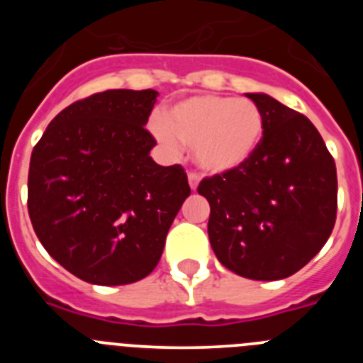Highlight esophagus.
I'll return each instance as SVG.
<instances>
[{
  "mask_svg": "<svg viewBox=\"0 0 363 363\" xmlns=\"http://www.w3.org/2000/svg\"><path fill=\"white\" fill-rule=\"evenodd\" d=\"M198 182H200V176H198L196 172H189V185H191L192 191H196Z\"/></svg>",
  "mask_w": 363,
  "mask_h": 363,
  "instance_id": "obj_1",
  "label": "esophagus"
}]
</instances>
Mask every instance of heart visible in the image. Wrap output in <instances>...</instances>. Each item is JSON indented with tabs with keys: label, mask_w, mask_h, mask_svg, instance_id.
Returning a JSON list of instances; mask_svg holds the SVG:
<instances>
[{
	"label": "heart",
	"mask_w": 363,
	"mask_h": 363,
	"mask_svg": "<svg viewBox=\"0 0 363 363\" xmlns=\"http://www.w3.org/2000/svg\"><path fill=\"white\" fill-rule=\"evenodd\" d=\"M152 130L169 149L178 140L192 145L201 171L221 174L242 167L264 136V114L252 99L198 94L169 108L167 118H154Z\"/></svg>",
	"instance_id": "heart-1"
}]
</instances>
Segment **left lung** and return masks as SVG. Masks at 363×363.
Listing matches in <instances>:
<instances>
[{
	"mask_svg": "<svg viewBox=\"0 0 363 363\" xmlns=\"http://www.w3.org/2000/svg\"><path fill=\"white\" fill-rule=\"evenodd\" d=\"M264 114V136L242 167L203 178L209 240L229 271L281 280L307 265L336 221V165L303 114L267 94H247Z\"/></svg>",
	"mask_w": 363,
	"mask_h": 363,
	"instance_id": "left-lung-1",
	"label": "left lung"
}]
</instances>
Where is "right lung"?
I'll list each match as a JSON object with an SVG mask.
<instances>
[{"label": "right lung", "instance_id": "1", "mask_svg": "<svg viewBox=\"0 0 363 363\" xmlns=\"http://www.w3.org/2000/svg\"><path fill=\"white\" fill-rule=\"evenodd\" d=\"M158 92H96L63 108L30 156L28 216L41 245L79 280L125 285L158 265L191 194L182 165L162 167L145 129Z\"/></svg>", "mask_w": 363, "mask_h": 363}]
</instances>
